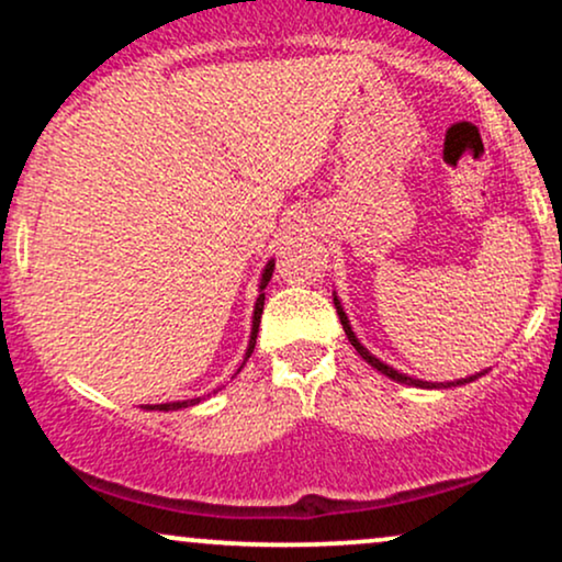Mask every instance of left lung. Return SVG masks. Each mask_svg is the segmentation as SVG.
Returning <instances> with one entry per match:
<instances>
[{"label": "left lung", "instance_id": "8db88e82", "mask_svg": "<svg viewBox=\"0 0 562 562\" xmlns=\"http://www.w3.org/2000/svg\"><path fill=\"white\" fill-rule=\"evenodd\" d=\"M333 301H335V308H338L340 325H344V330H346V335H348V340H351V346L357 348V351H359V357H362L364 362H370L372 367H375L378 372H383V375L393 378V380H396V383H412V385H420V389H436V383H423V380H412V378H406V375H402V372H396V370H393V367L383 364V362H380V359L372 357V353L367 351V348H364L362 344H359V340H357V335H353L351 325H348V319H346V314H344V308H340V301H338V299H333ZM470 380H475V375H473V378H462V380H457V383H447V389H449V385H465V383H470Z\"/></svg>", "mask_w": 562, "mask_h": 562}]
</instances>
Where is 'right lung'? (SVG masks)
Wrapping results in <instances>:
<instances>
[{
	"instance_id": "1",
	"label": "right lung",
	"mask_w": 562,
	"mask_h": 562,
	"mask_svg": "<svg viewBox=\"0 0 562 562\" xmlns=\"http://www.w3.org/2000/svg\"><path fill=\"white\" fill-rule=\"evenodd\" d=\"M272 272H274V263L269 261L267 269H263V277H261V290L267 288V282L272 280ZM261 312H263V293L259 295V301H256V312H254V333H250V346H248V353H245V359L254 353V346H256V333H259V322H261ZM200 398H190V402H173V404H156L150 406V409H160V412H169V409H182V406H192L198 404Z\"/></svg>"
}]
</instances>
